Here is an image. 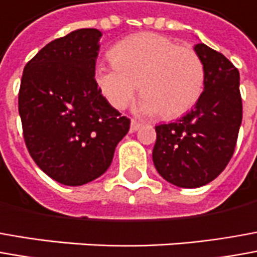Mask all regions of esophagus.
<instances>
[{"label":"esophagus","mask_w":257,"mask_h":257,"mask_svg":"<svg viewBox=\"0 0 257 257\" xmlns=\"http://www.w3.org/2000/svg\"><path fill=\"white\" fill-rule=\"evenodd\" d=\"M141 123L137 121V120H132V124H130V132H137L140 127H141Z\"/></svg>","instance_id":"obj_1"}]
</instances>
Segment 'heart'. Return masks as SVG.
Segmentation results:
<instances>
[{"label": "heart", "instance_id": "obj_1", "mask_svg": "<svg viewBox=\"0 0 257 257\" xmlns=\"http://www.w3.org/2000/svg\"><path fill=\"white\" fill-rule=\"evenodd\" d=\"M111 65L98 64L95 81L114 109H124L137 91L136 111L144 116L179 117L190 110L204 89L206 71L199 54L158 33H140L110 50Z\"/></svg>", "mask_w": 257, "mask_h": 257}]
</instances>
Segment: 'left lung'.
<instances>
[{
    "label": "left lung",
    "mask_w": 257,
    "mask_h": 257,
    "mask_svg": "<svg viewBox=\"0 0 257 257\" xmlns=\"http://www.w3.org/2000/svg\"><path fill=\"white\" fill-rule=\"evenodd\" d=\"M206 71L204 91L192 110L155 127L152 161L178 187H200L220 175L232 157L242 123L239 71L204 43L194 46Z\"/></svg>",
    "instance_id": "1"
}]
</instances>
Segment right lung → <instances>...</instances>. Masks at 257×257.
I'll use <instances>...</instances> for the list:
<instances>
[{"instance_id":"add662e5","label":"right lung","mask_w":257,"mask_h":257,"mask_svg":"<svg viewBox=\"0 0 257 257\" xmlns=\"http://www.w3.org/2000/svg\"><path fill=\"white\" fill-rule=\"evenodd\" d=\"M98 29H78L46 44L25 65L19 116L33 161L51 179L81 186L107 171L130 128L99 91Z\"/></svg>"}]
</instances>
